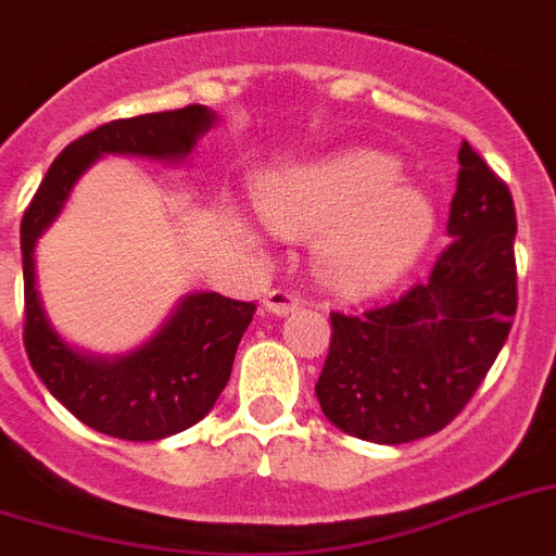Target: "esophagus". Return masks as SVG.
I'll list each match as a JSON object with an SVG mask.
<instances>
[{"label":"esophagus","mask_w":556,"mask_h":556,"mask_svg":"<svg viewBox=\"0 0 556 556\" xmlns=\"http://www.w3.org/2000/svg\"><path fill=\"white\" fill-rule=\"evenodd\" d=\"M303 305V300H300V294H296L294 288H270L268 294H265V308L274 314H288L294 312V308H300Z\"/></svg>","instance_id":"34e87169"}]
</instances>
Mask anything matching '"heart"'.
Returning <instances> with one entry per match:
<instances>
[{
    "instance_id": "1",
    "label": "heart",
    "mask_w": 556,
    "mask_h": 556,
    "mask_svg": "<svg viewBox=\"0 0 556 556\" xmlns=\"http://www.w3.org/2000/svg\"><path fill=\"white\" fill-rule=\"evenodd\" d=\"M260 210L286 233H314L326 282L343 294L392 286L432 236V204L401 181V164L375 150H343L282 169L260 190Z\"/></svg>"
}]
</instances>
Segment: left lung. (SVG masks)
<instances>
[{
    "label": "left lung",
    "instance_id": "1",
    "mask_svg": "<svg viewBox=\"0 0 556 556\" xmlns=\"http://www.w3.org/2000/svg\"><path fill=\"white\" fill-rule=\"evenodd\" d=\"M450 244L430 279L366 312H331L317 380L323 415L349 435L406 444L444 430L473 397L517 314V210L470 143L458 150Z\"/></svg>",
    "mask_w": 556,
    "mask_h": 556
}]
</instances>
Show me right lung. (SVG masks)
<instances>
[{"mask_svg": "<svg viewBox=\"0 0 556 556\" xmlns=\"http://www.w3.org/2000/svg\"><path fill=\"white\" fill-rule=\"evenodd\" d=\"M216 115L207 106L121 117L72 141L48 167L20 227L25 277V352L48 392L86 427L126 441H155L199 424L230 380L236 349L256 303L199 291L185 296L161 331L132 355L89 357L65 346L51 329L37 294L34 248L74 181L103 155H147L181 161Z\"/></svg>", "mask_w": 556, "mask_h": 556, "instance_id": "1", "label": "right lung"}]
</instances>
